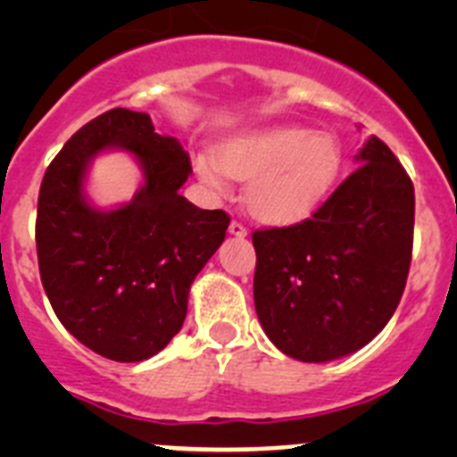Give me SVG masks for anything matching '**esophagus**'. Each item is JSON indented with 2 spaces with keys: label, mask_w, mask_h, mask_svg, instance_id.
Instances as JSON below:
<instances>
[{
  "label": "esophagus",
  "mask_w": 457,
  "mask_h": 457,
  "mask_svg": "<svg viewBox=\"0 0 457 457\" xmlns=\"http://www.w3.org/2000/svg\"><path fill=\"white\" fill-rule=\"evenodd\" d=\"M229 234H232V237L243 238L247 237V228L241 223V220H232V223H229Z\"/></svg>",
  "instance_id": "1"
}]
</instances>
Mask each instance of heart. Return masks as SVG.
Returning <instances> with one entry per match:
<instances>
[{
  "label": "heart",
  "instance_id": "b5f03b06",
  "mask_svg": "<svg viewBox=\"0 0 457 457\" xmlns=\"http://www.w3.org/2000/svg\"><path fill=\"white\" fill-rule=\"evenodd\" d=\"M199 179L216 195L245 181V207L265 223H292L314 212L343 170V143L331 132L276 126L220 143L195 156Z\"/></svg>",
  "mask_w": 457,
  "mask_h": 457
}]
</instances>
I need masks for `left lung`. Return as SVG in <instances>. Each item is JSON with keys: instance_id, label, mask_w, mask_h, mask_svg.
<instances>
[{"instance_id": "obj_1", "label": "left lung", "mask_w": 457, "mask_h": 457, "mask_svg": "<svg viewBox=\"0 0 457 457\" xmlns=\"http://www.w3.org/2000/svg\"><path fill=\"white\" fill-rule=\"evenodd\" d=\"M361 168L296 225L256 229L254 305L271 343L303 362L358 352L389 322L407 285L416 196L378 137Z\"/></svg>"}]
</instances>
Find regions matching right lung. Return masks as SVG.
<instances>
[{"instance_id": "1", "label": "right lung", "mask_w": 457, "mask_h": 457, "mask_svg": "<svg viewBox=\"0 0 457 457\" xmlns=\"http://www.w3.org/2000/svg\"><path fill=\"white\" fill-rule=\"evenodd\" d=\"M110 146L136 154L144 186L104 212L85 201L83 179ZM190 172L181 143L156 135L150 114L126 108L87 121L46 170L35 225L41 285L62 325L99 356L145 361L183 327L192 280L229 225L223 210L179 195Z\"/></svg>"}]
</instances>
